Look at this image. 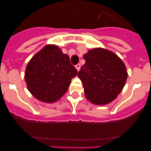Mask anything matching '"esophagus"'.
Masks as SVG:
<instances>
[{
    "label": "esophagus",
    "mask_w": 151,
    "mask_h": 151,
    "mask_svg": "<svg viewBox=\"0 0 151 151\" xmlns=\"http://www.w3.org/2000/svg\"><path fill=\"white\" fill-rule=\"evenodd\" d=\"M76 69L78 70V71H79L80 68H81V65H80L79 63L76 64Z\"/></svg>",
    "instance_id": "34e87169"
}]
</instances>
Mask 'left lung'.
Instances as JSON below:
<instances>
[{
    "label": "left lung",
    "instance_id": "1",
    "mask_svg": "<svg viewBox=\"0 0 151 151\" xmlns=\"http://www.w3.org/2000/svg\"><path fill=\"white\" fill-rule=\"evenodd\" d=\"M85 63L78 76L82 80L85 97L97 105L115 99L125 85L128 74L125 64L114 53L94 48L84 54Z\"/></svg>",
    "mask_w": 151,
    "mask_h": 151
}]
</instances>
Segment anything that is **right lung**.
I'll use <instances>...</instances> for the list:
<instances>
[{"label": "right lung", "mask_w": 151, "mask_h": 151, "mask_svg": "<svg viewBox=\"0 0 151 151\" xmlns=\"http://www.w3.org/2000/svg\"><path fill=\"white\" fill-rule=\"evenodd\" d=\"M77 73L69 56L56 45H47L29 61L25 79L35 97L42 102L53 103L66 93Z\"/></svg>", "instance_id": "add662e5"}]
</instances>
